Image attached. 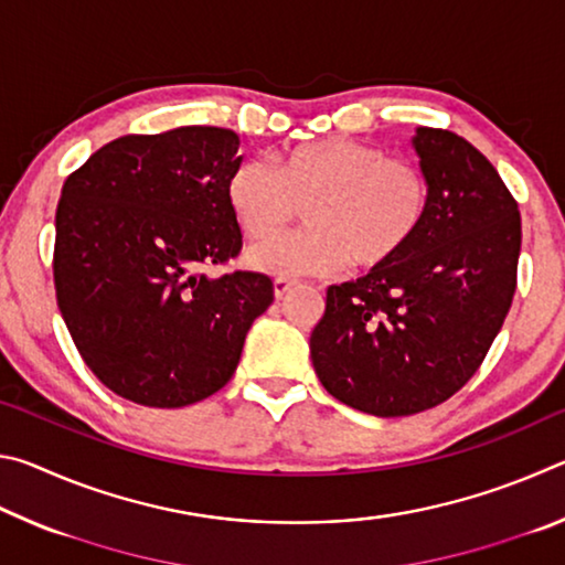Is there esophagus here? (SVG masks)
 <instances>
[{"instance_id":"obj_1","label":"esophagus","mask_w":565,"mask_h":565,"mask_svg":"<svg viewBox=\"0 0 565 565\" xmlns=\"http://www.w3.org/2000/svg\"><path fill=\"white\" fill-rule=\"evenodd\" d=\"M294 286H296V281H291V279H274V296L276 299H284V296L289 294Z\"/></svg>"}]
</instances>
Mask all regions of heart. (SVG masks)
<instances>
[{
  "label": "heart",
  "mask_w": 565,
  "mask_h": 565,
  "mask_svg": "<svg viewBox=\"0 0 565 565\" xmlns=\"http://www.w3.org/2000/svg\"><path fill=\"white\" fill-rule=\"evenodd\" d=\"M242 232L265 242L307 204L309 230L248 252V266L281 276H327L394 262L424 226L431 186L420 164L353 139H321L276 159L242 161L226 181Z\"/></svg>",
  "instance_id": "heart-1"
}]
</instances>
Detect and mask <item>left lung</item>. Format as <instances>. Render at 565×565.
<instances>
[{"mask_svg": "<svg viewBox=\"0 0 565 565\" xmlns=\"http://www.w3.org/2000/svg\"><path fill=\"white\" fill-rule=\"evenodd\" d=\"M431 186L418 228L394 262L329 286L311 361L333 398L394 418L451 398L489 353L515 291L519 204L493 164L448 129L418 127Z\"/></svg>", "mask_w": 565, "mask_h": 565, "instance_id": "left-lung-1", "label": "left lung"}]
</instances>
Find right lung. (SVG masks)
<instances>
[{
	"mask_svg": "<svg viewBox=\"0 0 565 565\" xmlns=\"http://www.w3.org/2000/svg\"><path fill=\"white\" fill-rule=\"evenodd\" d=\"M238 164L232 129L179 127L114 139L66 177L56 303L84 363L117 396L181 408L216 394L271 306L269 276L202 271L242 252L226 202Z\"/></svg>",
	"mask_w": 565,
	"mask_h": 565,
	"instance_id": "add662e5",
	"label": "right lung"
}]
</instances>
